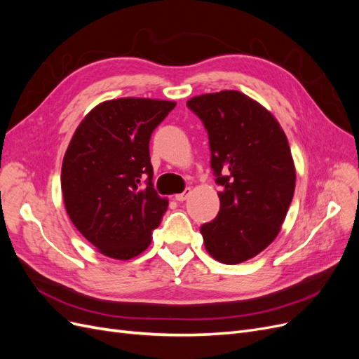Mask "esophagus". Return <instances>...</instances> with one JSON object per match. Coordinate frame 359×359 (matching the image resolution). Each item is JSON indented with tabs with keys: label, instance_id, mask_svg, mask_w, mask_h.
I'll return each instance as SVG.
<instances>
[{
	"label": "esophagus",
	"instance_id": "1",
	"mask_svg": "<svg viewBox=\"0 0 359 359\" xmlns=\"http://www.w3.org/2000/svg\"><path fill=\"white\" fill-rule=\"evenodd\" d=\"M190 194H191V189L189 187V189L184 190L182 193H178V194H175V199H177L178 202H184V201H186V199L190 196Z\"/></svg>",
	"mask_w": 359,
	"mask_h": 359
}]
</instances>
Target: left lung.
<instances>
[{
  "instance_id": "8db88e82",
  "label": "left lung",
  "mask_w": 359,
  "mask_h": 359,
  "mask_svg": "<svg viewBox=\"0 0 359 359\" xmlns=\"http://www.w3.org/2000/svg\"><path fill=\"white\" fill-rule=\"evenodd\" d=\"M187 106L208 132L220 211L201 227L215 260L236 265L273 243L295 191L297 170L283 128L248 95L224 90L191 97Z\"/></svg>"
}]
</instances>
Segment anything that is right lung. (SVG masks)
I'll return each instance as SVG.
<instances>
[{"label":"right lung","instance_id":"obj_1","mask_svg":"<svg viewBox=\"0 0 359 359\" xmlns=\"http://www.w3.org/2000/svg\"><path fill=\"white\" fill-rule=\"evenodd\" d=\"M175 102L123 97L91 109L70 140L61 190L72 223L107 257L148 248L168 208L153 187L149 139Z\"/></svg>","mask_w":359,"mask_h":359}]
</instances>
